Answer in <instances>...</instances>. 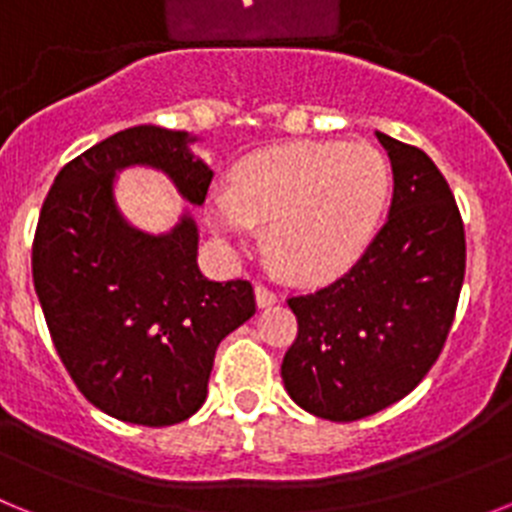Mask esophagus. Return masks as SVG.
I'll return each instance as SVG.
<instances>
[{"mask_svg":"<svg viewBox=\"0 0 512 512\" xmlns=\"http://www.w3.org/2000/svg\"><path fill=\"white\" fill-rule=\"evenodd\" d=\"M277 300H279V295L271 287H264V284H259V287H256V305L259 307H271Z\"/></svg>","mask_w":512,"mask_h":512,"instance_id":"obj_1","label":"esophagus"}]
</instances>
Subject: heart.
Here are the masks:
<instances>
[{
    "instance_id": "1",
    "label": "heart",
    "mask_w": 512,
    "mask_h": 512,
    "mask_svg": "<svg viewBox=\"0 0 512 512\" xmlns=\"http://www.w3.org/2000/svg\"><path fill=\"white\" fill-rule=\"evenodd\" d=\"M390 164L369 143L295 140L246 156L233 187L207 197L212 233L246 251L256 223L269 251L297 282H325L354 266L390 197Z\"/></svg>"
}]
</instances>
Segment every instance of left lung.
<instances>
[{"label": "left lung", "mask_w": 512, "mask_h": 512, "mask_svg": "<svg viewBox=\"0 0 512 512\" xmlns=\"http://www.w3.org/2000/svg\"><path fill=\"white\" fill-rule=\"evenodd\" d=\"M392 164L387 223L328 287L289 297L297 338L282 361L289 397L336 423L415 390L454 323L467 241L449 184L420 148L377 133Z\"/></svg>", "instance_id": "1"}]
</instances>
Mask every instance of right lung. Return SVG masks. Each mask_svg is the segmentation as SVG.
<instances>
[{
  "mask_svg": "<svg viewBox=\"0 0 512 512\" xmlns=\"http://www.w3.org/2000/svg\"><path fill=\"white\" fill-rule=\"evenodd\" d=\"M194 140L158 125L104 138L58 171L35 230V292L66 372L94 408L148 428L202 408L217 346L256 312L246 279L202 274L189 212L151 235L115 202L117 171L151 166L202 205L212 169Z\"/></svg>",
  "mask_w": 512,
  "mask_h": 512,
  "instance_id": "right-lung-1",
  "label": "right lung"
}]
</instances>
